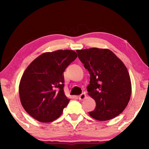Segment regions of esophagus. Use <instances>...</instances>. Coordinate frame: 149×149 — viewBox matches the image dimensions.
Wrapping results in <instances>:
<instances>
[{"instance_id":"obj_1","label":"esophagus","mask_w":149,"mask_h":149,"mask_svg":"<svg viewBox=\"0 0 149 149\" xmlns=\"http://www.w3.org/2000/svg\"><path fill=\"white\" fill-rule=\"evenodd\" d=\"M78 97H79V99L80 100H84V99H85V97H86V95H85V93H82V94L80 95Z\"/></svg>"}]
</instances>
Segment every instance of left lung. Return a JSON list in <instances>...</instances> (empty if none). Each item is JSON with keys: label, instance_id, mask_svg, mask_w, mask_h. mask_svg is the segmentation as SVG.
Here are the masks:
<instances>
[{"label": "left lung", "instance_id": "1", "mask_svg": "<svg viewBox=\"0 0 149 149\" xmlns=\"http://www.w3.org/2000/svg\"><path fill=\"white\" fill-rule=\"evenodd\" d=\"M76 52L91 75L87 89L96 107L89 115L99 121L118 116L127 107L132 95V83L125 64L107 49L91 48Z\"/></svg>", "mask_w": 149, "mask_h": 149}]
</instances>
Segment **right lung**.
<instances>
[{
	"mask_svg": "<svg viewBox=\"0 0 149 149\" xmlns=\"http://www.w3.org/2000/svg\"><path fill=\"white\" fill-rule=\"evenodd\" d=\"M77 57L72 50L45 52L25 70L19 85L20 102L34 119L49 123L61 116L70 101L64 91L63 72Z\"/></svg>",
	"mask_w": 149,
	"mask_h": 149,
	"instance_id": "add662e5",
	"label": "right lung"
}]
</instances>
